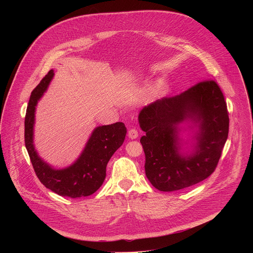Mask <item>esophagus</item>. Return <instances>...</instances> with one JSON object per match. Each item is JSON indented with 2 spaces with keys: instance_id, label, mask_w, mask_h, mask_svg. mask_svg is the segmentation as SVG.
I'll list each match as a JSON object with an SVG mask.
<instances>
[{
  "instance_id": "obj_1",
  "label": "esophagus",
  "mask_w": 253,
  "mask_h": 253,
  "mask_svg": "<svg viewBox=\"0 0 253 253\" xmlns=\"http://www.w3.org/2000/svg\"><path fill=\"white\" fill-rule=\"evenodd\" d=\"M128 137L130 139H136L138 137V132L136 129H130L128 131Z\"/></svg>"
}]
</instances>
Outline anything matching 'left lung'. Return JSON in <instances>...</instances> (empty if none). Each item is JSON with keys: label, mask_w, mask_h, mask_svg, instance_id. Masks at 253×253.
I'll return each mask as SVG.
<instances>
[{"label": "left lung", "mask_w": 253, "mask_h": 253, "mask_svg": "<svg viewBox=\"0 0 253 253\" xmlns=\"http://www.w3.org/2000/svg\"><path fill=\"white\" fill-rule=\"evenodd\" d=\"M140 139L150 183L169 192L193 186L215 170L227 140L229 117L224 96L214 81H204L140 111ZM193 131L184 140L179 133Z\"/></svg>", "instance_id": "8db88e82"}]
</instances>
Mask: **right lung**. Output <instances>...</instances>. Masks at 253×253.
<instances>
[{
  "label": "right lung",
  "mask_w": 253,
  "mask_h": 253,
  "mask_svg": "<svg viewBox=\"0 0 253 253\" xmlns=\"http://www.w3.org/2000/svg\"><path fill=\"white\" fill-rule=\"evenodd\" d=\"M54 77V70L42 79L29 100L25 117V145L32 165L40 181L61 196L78 198L95 193L106 177V166L122 145L127 129L122 122L96 127L80 156L70 166L56 169L40 157L34 145L35 112L40 99Z\"/></svg>",
  "instance_id": "right-lung-1"
}]
</instances>
